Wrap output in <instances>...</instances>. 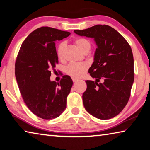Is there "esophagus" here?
<instances>
[{
	"mask_svg": "<svg viewBox=\"0 0 150 150\" xmlns=\"http://www.w3.org/2000/svg\"><path fill=\"white\" fill-rule=\"evenodd\" d=\"M72 80H73V81L75 83V82H76V81H77L78 79H76V78H73H73H72Z\"/></svg>",
	"mask_w": 150,
	"mask_h": 150,
	"instance_id": "34e87169",
	"label": "esophagus"
}]
</instances>
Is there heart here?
I'll return each mask as SVG.
<instances>
[{
    "instance_id": "1",
    "label": "heart",
    "mask_w": 150,
    "mask_h": 150,
    "mask_svg": "<svg viewBox=\"0 0 150 150\" xmlns=\"http://www.w3.org/2000/svg\"><path fill=\"white\" fill-rule=\"evenodd\" d=\"M74 43L81 51L83 53L89 52L91 47V43L89 40L83 37H79L75 39ZM65 49V42H61L57 47V55L58 58H63L64 52ZM89 65L87 63H71L66 67L65 72L67 75L73 78H79L82 77L86 72Z\"/></svg>"
}]
</instances>
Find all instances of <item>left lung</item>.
Listing matches in <instances>:
<instances>
[{"instance_id": "obj_1", "label": "left lung", "mask_w": 150, "mask_h": 150, "mask_svg": "<svg viewBox=\"0 0 150 150\" xmlns=\"http://www.w3.org/2000/svg\"><path fill=\"white\" fill-rule=\"evenodd\" d=\"M74 32L93 38L97 47L94 62L89 69L90 75L96 80L85 81L87 89L83 94L85 108L100 120L113 118L123 110L130 97L134 81L132 48L120 33L108 25H97Z\"/></svg>"}]
</instances>
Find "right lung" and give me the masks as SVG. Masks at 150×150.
Returning a JSON list of instances; mask_svg holds the SVG:
<instances>
[{
  "instance_id": "add662e5",
  "label": "right lung",
  "mask_w": 150,
  "mask_h": 150,
  "mask_svg": "<svg viewBox=\"0 0 150 150\" xmlns=\"http://www.w3.org/2000/svg\"><path fill=\"white\" fill-rule=\"evenodd\" d=\"M70 34L49 27L37 28L23 41L16 59L15 76L23 101L32 113L44 120L59 117L66 108L72 79L64 75L57 83L50 77L59 62L55 41Z\"/></svg>"
}]
</instances>
